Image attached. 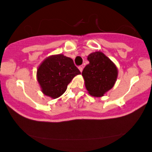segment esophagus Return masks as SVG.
<instances>
[{"instance_id":"1","label":"esophagus","mask_w":152,"mask_h":152,"mask_svg":"<svg viewBox=\"0 0 152 152\" xmlns=\"http://www.w3.org/2000/svg\"><path fill=\"white\" fill-rule=\"evenodd\" d=\"M83 68H84V66H83V65H81V66H79V70H80L81 72H82V70H83Z\"/></svg>"}]
</instances>
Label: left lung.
<instances>
[{
    "mask_svg": "<svg viewBox=\"0 0 152 152\" xmlns=\"http://www.w3.org/2000/svg\"><path fill=\"white\" fill-rule=\"evenodd\" d=\"M90 62L82 71L88 93L101 97L113 88L118 77V69L114 63L101 51L91 53L87 56Z\"/></svg>",
    "mask_w": 152,
    "mask_h": 152,
    "instance_id": "1",
    "label": "left lung"
}]
</instances>
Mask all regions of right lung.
I'll list each match as a JSON object with an SVG mask.
<instances>
[{
	"label": "right lung",
	"mask_w": 152,
	"mask_h": 152,
	"mask_svg": "<svg viewBox=\"0 0 152 152\" xmlns=\"http://www.w3.org/2000/svg\"><path fill=\"white\" fill-rule=\"evenodd\" d=\"M81 74L73 59L63 54L52 55L40 64L37 78L44 95L52 99L62 96L68 84L76 75Z\"/></svg>",
	"instance_id": "obj_1"
}]
</instances>
